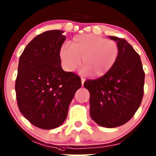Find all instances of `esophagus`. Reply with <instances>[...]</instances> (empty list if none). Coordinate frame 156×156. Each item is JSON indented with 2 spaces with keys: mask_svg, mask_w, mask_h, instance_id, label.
Here are the masks:
<instances>
[{
  "mask_svg": "<svg viewBox=\"0 0 156 156\" xmlns=\"http://www.w3.org/2000/svg\"><path fill=\"white\" fill-rule=\"evenodd\" d=\"M81 80H82V85L83 86V85H84V82H85V79H84V78H83V77H82V78H81Z\"/></svg>",
  "mask_w": 156,
  "mask_h": 156,
  "instance_id": "1",
  "label": "esophagus"
}]
</instances>
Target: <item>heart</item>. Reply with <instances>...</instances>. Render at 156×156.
I'll list each match as a JSON object with an SVG mask.
<instances>
[{
    "instance_id": "obj_1",
    "label": "heart",
    "mask_w": 156,
    "mask_h": 156,
    "mask_svg": "<svg viewBox=\"0 0 156 156\" xmlns=\"http://www.w3.org/2000/svg\"><path fill=\"white\" fill-rule=\"evenodd\" d=\"M119 55L118 44L93 34H81L72 38L71 46L64 45L59 56L62 66L66 72H74L81 64L82 73L94 77L104 76L115 65Z\"/></svg>"
}]
</instances>
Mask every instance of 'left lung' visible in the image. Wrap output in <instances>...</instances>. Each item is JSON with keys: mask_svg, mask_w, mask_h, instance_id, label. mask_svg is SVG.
Instances as JSON below:
<instances>
[{"mask_svg": "<svg viewBox=\"0 0 156 156\" xmlns=\"http://www.w3.org/2000/svg\"><path fill=\"white\" fill-rule=\"evenodd\" d=\"M109 38L117 41L118 60L106 74L85 81L84 86L90 94L91 118L100 126L112 128L128 122L140 107L145 72L140 56L126 40Z\"/></svg>", "mask_w": 156, "mask_h": 156, "instance_id": "8db88e82", "label": "left lung"}]
</instances>
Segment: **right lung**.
<instances>
[{"mask_svg": "<svg viewBox=\"0 0 156 156\" xmlns=\"http://www.w3.org/2000/svg\"><path fill=\"white\" fill-rule=\"evenodd\" d=\"M51 30L38 34L19 58L16 94L20 112L34 126L51 130L66 120L81 78L61 66L59 52L66 36Z\"/></svg>", "mask_w": 156, "mask_h": 156, "instance_id": "add662e5", "label": "right lung"}]
</instances>
